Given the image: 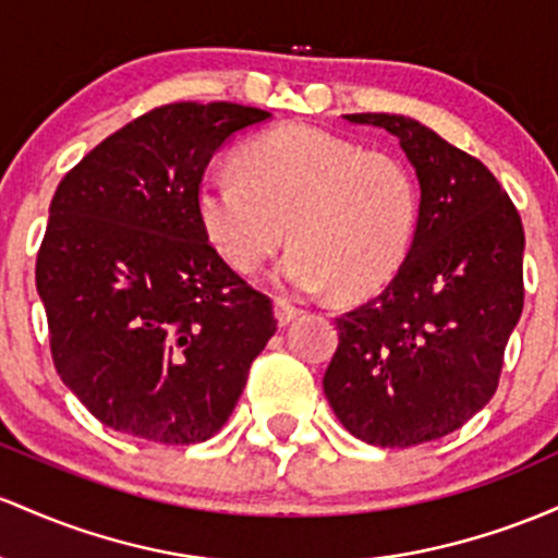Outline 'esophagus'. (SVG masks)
<instances>
[{"instance_id":"esophagus-1","label":"esophagus","mask_w":558,"mask_h":558,"mask_svg":"<svg viewBox=\"0 0 558 558\" xmlns=\"http://www.w3.org/2000/svg\"><path fill=\"white\" fill-rule=\"evenodd\" d=\"M300 313H303V311L295 308L292 303H287V300H281V298L274 300V316H277L279 327H287L290 322H295Z\"/></svg>"}]
</instances>
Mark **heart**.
Returning <instances> with one entry per match:
<instances>
[{
    "mask_svg": "<svg viewBox=\"0 0 558 558\" xmlns=\"http://www.w3.org/2000/svg\"><path fill=\"white\" fill-rule=\"evenodd\" d=\"M236 171L197 186L205 236L234 271L253 274L295 242L277 281L355 300L379 292L414 242L418 197L403 162L331 131L292 123L247 142Z\"/></svg>",
    "mask_w": 558,
    "mask_h": 558,
    "instance_id": "1",
    "label": "heart"
}]
</instances>
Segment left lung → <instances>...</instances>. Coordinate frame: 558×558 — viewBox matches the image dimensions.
I'll return each instance as SVG.
<instances>
[{"label": "left lung", "mask_w": 558, "mask_h": 558, "mask_svg": "<svg viewBox=\"0 0 558 558\" xmlns=\"http://www.w3.org/2000/svg\"><path fill=\"white\" fill-rule=\"evenodd\" d=\"M345 118L398 136L422 203L396 279L337 318L324 396L359 440L422 446L466 424L496 392L524 305L522 218L477 158L414 118Z\"/></svg>", "instance_id": "8db88e82"}]
</instances>
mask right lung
Masks as SVG:
<instances>
[{"label":"right lung","mask_w":558,"mask_h":558,"mask_svg":"<svg viewBox=\"0 0 558 558\" xmlns=\"http://www.w3.org/2000/svg\"><path fill=\"white\" fill-rule=\"evenodd\" d=\"M268 118L234 102L162 105L58 184L36 290L60 379L105 427L208 440L277 331L271 300L231 271L197 216L216 149Z\"/></svg>","instance_id":"1"}]
</instances>
